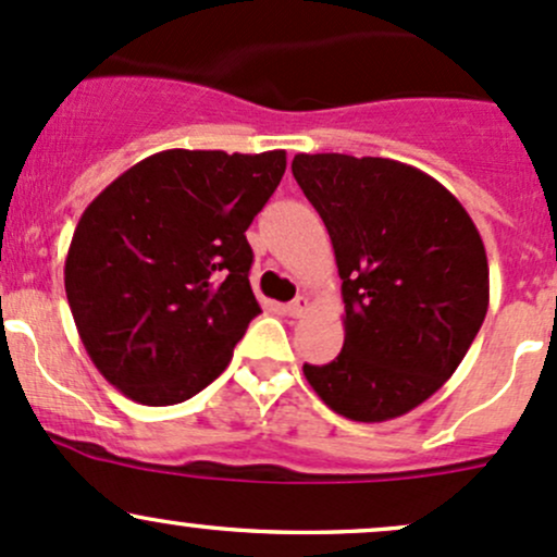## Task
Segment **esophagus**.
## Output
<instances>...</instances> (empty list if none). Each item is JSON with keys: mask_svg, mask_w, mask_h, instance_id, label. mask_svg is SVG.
<instances>
[{"mask_svg": "<svg viewBox=\"0 0 557 557\" xmlns=\"http://www.w3.org/2000/svg\"><path fill=\"white\" fill-rule=\"evenodd\" d=\"M308 308H310L308 297H297V300H292L289 305H286V310H289L292 319H300V315L308 313Z\"/></svg>", "mask_w": 557, "mask_h": 557, "instance_id": "34e87169", "label": "esophagus"}]
</instances>
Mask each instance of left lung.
I'll return each mask as SVG.
<instances>
[{
    "label": "left lung",
    "instance_id": "left-lung-1",
    "mask_svg": "<svg viewBox=\"0 0 557 557\" xmlns=\"http://www.w3.org/2000/svg\"><path fill=\"white\" fill-rule=\"evenodd\" d=\"M292 175L324 220L345 302L339 356L302 372L348 420L406 414L454 374L486 319L481 233L444 185L400 161L297 153Z\"/></svg>",
    "mask_w": 557,
    "mask_h": 557
}]
</instances>
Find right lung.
<instances>
[{
    "mask_svg": "<svg viewBox=\"0 0 557 557\" xmlns=\"http://www.w3.org/2000/svg\"><path fill=\"white\" fill-rule=\"evenodd\" d=\"M284 170V151L172 148L137 161L85 209L65 257V297L116 391L170 406L225 372L260 313L247 228Z\"/></svg>",
    "mask_w": 557,
    "mask_h": 557,
    "instance_id": "obj_1",
    "label": "right lung"
}]
</instances>
